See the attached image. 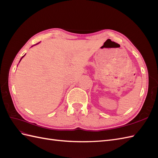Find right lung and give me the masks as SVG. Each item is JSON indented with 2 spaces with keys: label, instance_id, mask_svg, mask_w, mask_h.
<instances>
[{
  "label": "right lung",
  "instance_id": "1",
  "mask_svg": "<svg viewBox=\"0 0 158 158\" xmlns=\"http://www.w3.org/2000/svg\"><path fill=\"white\" fill-rule=\"evenodd\" d=\"M23 56H22V57H23Z\"/></svg>",
  "mask_w": 158,
  "mask_h": 158
}]
</instances>
